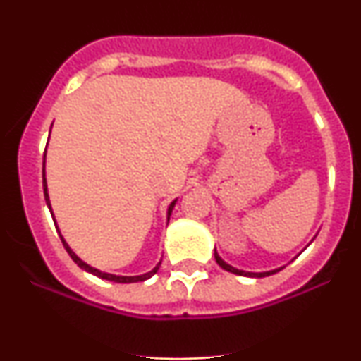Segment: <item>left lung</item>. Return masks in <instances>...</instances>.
<instances>
[{
    "label": "left lung",
    "instance_id": "obj_1",
    "mask_svg": "<svg viewBox=\"0 0 361 361\" xmlns=\"http://www.w3.org/2000/svg\"><path fill=\"white\" fill-rule=\"evenodd\" d=\"M215 255V261H217L219 263V267L221 268H224V270L226 271H231V273H235V275H246V276H258V279H261V276H268V275H273V273H276V271H280L281 268H279V270H273V271H264V273H247V271H241V270H235V268H233L231 267V264H227V263H224V261L219 258V255H217V251L214 252Z\"/></svg>",
    "mask_w": 361,
    "mask_h": 361
}]
</instances>
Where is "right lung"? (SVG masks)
Segmentation results:
<instances>
[{
  "instance_id": "right-lung-1",
  "label": "right lung",
  "mask_w": 361,
  "mask_h": 361,
  "mask_svg": "<svg viewBox=\"0 0 361 361\" xmlns=\"http://www.w3.org/2000/svg\"><path fill=\"white\" fill-rule=\"evenodd\" d=\"M44 164H45V154H44ZM42 176H44V195H45V202H47L49 209H51V202H49V195H47V183H45V171H44V175H42ZM173 207H175V202H173V204L169 205V209H168V221H169V215H171ZM51 214H52V210H51ZM54 224H56V222H54ZM61 241H62V244H64L66 251L69 252V256H71L73 261H74V263L78 264V267L82 268V270H86V271L93 273V275L100 276V279H105V280L115 281V283H134V281H144V280L151 279V276L154 275V273H156L157 270H159V264H161V263H157V267L154 268V270L149 271V273H146V275H139V276H117V275H110V273H103V271H100V270H97V268H91L90 264L82 263V261H81L80 258H78V256L74 255V252L71 251V247H69L68 244H66L64 239H62V235H61Z\"/></svg>"
}]
</instances>
